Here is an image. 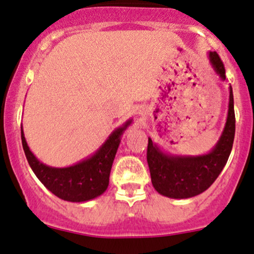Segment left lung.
I'll use <instances>...</instances> for the list:
<instances>
[{
    "label": "left lung",
    "instance_id": "1",
    "mask_svg": "<svg viewBox=\"0 0 254 254\" xmlns=\"http://www.w3.org/2000/svg\"><path fill=\"white\" fill-rule=\"evenodd\" d=\"M210 64L222 81L226 69L216 51L207 53ZM235 135L234 97L229 85V103L226 124L215 146L204 155H173L165 152L149 136L147 164L152 186L159 194L173 199H187L206 190L226 165Z\"/></svg>",
    "mask_w": 254,
    "mask_h": 254
}]
</instances>
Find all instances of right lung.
<instances>
[{
    "mask_svg": "<svg viewBox=\"0 0 254 254\" xmlns=\"http://www.w3.org/2000/svg\"><path fill=\"white\" fill-rule=\"evenodd\" d=\"M130 124L132 119L127 120L110 133L96 152L69 167H50L39 161L28 147L21 125L22 147L31 169L53 194L65 201L82 203L92 200L107 190L121 136Z\"/></svg>",
    "mask_w": 254,
    "mask_h": 254,
    "instance_id": "right-lung-1",
    "label": "right lung"
}]
</instances>
